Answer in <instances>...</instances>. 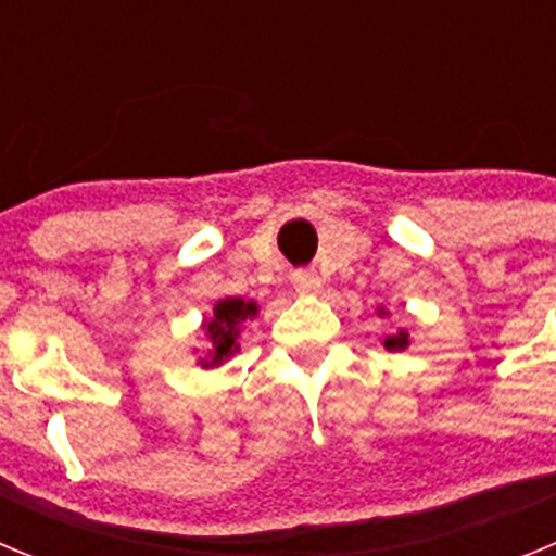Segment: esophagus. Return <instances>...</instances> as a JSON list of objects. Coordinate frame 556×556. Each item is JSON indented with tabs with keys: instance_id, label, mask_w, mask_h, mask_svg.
Wrapping results in <instances>:
<instances>
[{
	"instance_id": "esophagus-1",
	"label": "esophagus",
	"mask_w": 556,
	"mask_h": 556,
	"mask_svg": "<svg viewBox=\"0 0 556 556\" xmlns=\"http://www.w3.org/2000/svg\"><path fill=\"white\" fill-rule=\"evenodd\" d=\"M292 283H294V292H298V294H317L323 289L320 275L308 273V269H301V273H294Z\"/></svg>"
}]
</instances>
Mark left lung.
<instances>
[{
    "instance_id": "obj_1",
    "label": "left lung",
    "mask_w": 556,
    "mask_h": 556,
    "mask_svg": "<svg viewBox=\"0 0 556 556\" xmlns=\"http://www.w3.org/2000/svg\"><path fill=\"white\" fill-rule=\"evenodd\" d=\"M376 314H378V317H390V312H387L384 306H378ZM381 345H384L387 351H392V353L406 351V348H409V331H406V328H397L395 333H387Z\"/></svg>"
}]
</instances>
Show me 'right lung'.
Here are the masks:
<instances>
[{
    "instance_id": "right-lung-1",
    "label": "right lung",
    "mask_w": 556,
    "mask_h": 556,
    "mask_svg": "<svg viewBox=\"0 0 556 556\" xmlns=\"http://www.w3.org/2000/svg\"><path fill=\"white\" fill-rule=\"evenodd\" d=\"M258 303L244 301V298H223L214 303L211 314H205L200 323V339H203V356H198L194 365L203 370L223 367L225 362L239 353V337L244 333L248 323L258 317ZM198 353V348H194Z\"/></svg>"
}]
</instances>
